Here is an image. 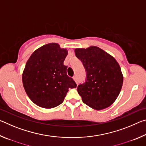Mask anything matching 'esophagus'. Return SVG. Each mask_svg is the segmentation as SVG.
<instances>
[{
  "label": "esophagus",
  "mask_w": 146,
  "mask_h": 146,
  "mask_svg": "<svg viewBox=\"0 0 146 146\" xmlns=\"http://www.w3.org/2000/svg\"><path fill=\"white\" fill-rule=\"evenodd\" d=\"M73 78L74 79V80H75V82H76V83H77V79H76V76H74Z\"/></svg>",
  "instance_id": "34e87169"
}]
</instances>
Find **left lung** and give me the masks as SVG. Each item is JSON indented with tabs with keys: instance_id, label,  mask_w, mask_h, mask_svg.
Wrapping results in <instances>:
<instances>
[{
	"instance_id": "obj_1",
	"label": "left lung",
	"mask_w": 146,
	"mask_h": 146,
	"mask_svg": "<svg viewBox=\"0 0 146 146\" xmlns=\"http://www.w3.org/2000/svg\"><path fill=\"white\" fill-rule=\"evenodd\" d=\"M75 52L86 72L85 82L77 87L83 102L97 110L109 107L122 89L123 76L119 64L110 54L96 46L77 48Z\"/></svg>"
}]
</instances>
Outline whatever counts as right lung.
<instances>
[{
	"label": "right lung",
	"mask_w": 146,
	"mask_h": 146,
	"mask_svg": "<svg viewBox=\"0 0 146 146\" xmlns=\"http://www.w3.org/2000/svg\"><path fill=\"white\" fill-rule=\"evenodd\" d=\"M66 49L50 43L36 49L27 61L23 83L29 98L43 108H53L63 102L69 88H75L73 79L67 75L64 61Z\"/></svg>",
	"instance_id": "right-lung-1"
}]
</instances>
